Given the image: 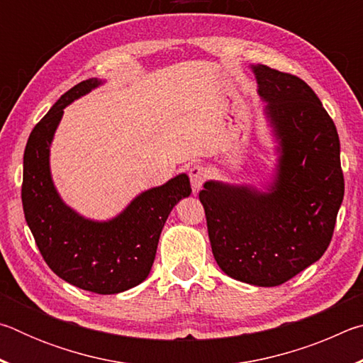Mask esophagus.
I'll return each mask as SVG.
<instances>
[{"instance_id":"esophagus-1","label":"esophagus","mask_w":363,"mask_h":363,"mask_svg":"<svg viewBox=\"0 0 363 363\" xmlns=\"http://www.w3.org/2000/svg\"><path fill=\"white\" fill-rule=\"evenodd\" d=\"M206 177H208V171L206 168L201 167V164H194V167L190 168V184H192L194 192H199L201 186L205 184Z\"/></svg>"}]
</instances>
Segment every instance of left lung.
<instances>
[{
	"label": "left lung",
	"instance_id": "obj_1",
	"mask_svg": "<svg viewBox=\"0 0 363 363\" xmlns=\"http://www.w3.org/2000/svg\"><path fill=\"white\" fill-rule=\"evenodd\" d=\"M277 143L266 190L206 181L200 192L218 266L256 286L285 284L322 257L344 196L340 138L303 79L251 65Z\"/></svg>",
	"mask_w": 363,
	"mask_h": 363
}]
</instances>
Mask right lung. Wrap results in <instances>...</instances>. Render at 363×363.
Instances as JSON below:
<instances>
[{
	"label": "right lung",
	"instance_id": "right-lung-1",
	"mask_svg": "<svg viewBox=\"0 0 363 363\" xmlns=\"http://www.w3.org/2000/svg\"><path fill=\"white\" fill-rule=\"evenodd\" d=\"M102 79L73 86L30 133L23 153L22 205L43 259L70 285L97 294L130 290L149 277L160 233L177 201L190 195L186 173L139 194L118 216L93 220L64 203L54 187L49 152L64 108Z\"/></svg>",
	"mask_w": 363,
	"mask_h": 363
}]
</instances>
